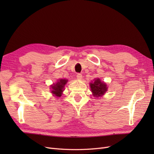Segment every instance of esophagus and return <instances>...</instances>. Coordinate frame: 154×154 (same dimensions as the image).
<instances>
[{"label":"esophagus","instance_id":"esophagus-1","mask_svg":"<svg viewBox=\"0 0 154 154\" xmlns=\"http://www.w3.org/2000/svg\"><path fill=\"white\" fill-rule=\"evenodd\" d=\"M76 77L78 79H82V74H80V73H78L77 75H76Z\"/></svg>","mask_w":154,"mask_h":154}]
</instances>
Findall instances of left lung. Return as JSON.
I'll return each instance as SVG.
<instances>
[{
    "mask_svg": "<svg viewBox=\"0 0 154 154\" xmlns=\"http://www.w3.org/2000/svg\"><path fill=\"white\" fill-rule=\"evenodd\" d=\"M90 86L93 95L96 97L103 95L107 90L106 85L103 82H101L99 78L96 79L94 82L91 83Z\"/></svg>",
    "mask_w": 154,
    "mask_h": 154,
    "instance_id": "8db88e82",
    "label": "left lung"
}]
</instances>
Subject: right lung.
Listing matches in <instances>:
<instances>
[{
	"label": "right lung",
	"instance_id": "1",
	"mask_svg": "<svg viewBox=\"0 0 154 154\" xmlns=\"http://www.w3.org/2000/svg\"><path fill=\"white\" fill-rule=\"evenodd\" d=\"M67 82V80H65V79H60V80L53 85H51V89H52L53 94H54L56 96L60 97L62 96V92L63 91V88L65 85L66 84Z\"/></svg>",
	"mask_w": 154,
	"mask_h": 154
}]
</instances>
